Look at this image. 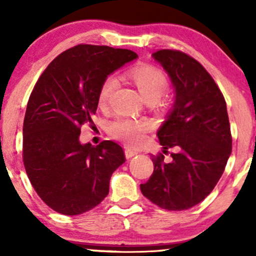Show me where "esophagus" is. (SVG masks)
<instances>
[{
	"label": "esophagus",
	"mask_w": 256,
	"mask_h": 256,
	"mask_svg": "<svg viewBox=\"0 0 256 256\" xmlns=\"http://www.w3.org/2000/svg\"><path fill=\"white\" fill-rule=\"evenodd\" d=\"M124 155L127 158H132L133 156L138 155V151L134 150V149H130V148H127V149L124 150Z\"/></svg>",
	"instance_id": "esophagus-1"
}]
</instances>
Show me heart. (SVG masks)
I'll return each mask as SVG.
<instances>
[{
    "label": "heart",
    "instance_id": "obj_1",
    "mask_svg": "<svg viewBox=\"0 0 256 256\" xmlns=\"http://www.w3.org/2000/svg\"><path fill=\"white\" fill-rule=\"evenodd\" d=\"M128 78L136 85L140 95L148 102L158 101L168 86V78L166 73L158 67L151 64L136 66L128 72ZM114 88L116 78L112 76H106L98 92V106L105 107L108 104ZM149 130V122L127 117L116 118L108 124V132L111 136L129 145L142 144Z\"/></svg>",
    "mask_w": 256,
    "mask_h": 256
}]
</instances>
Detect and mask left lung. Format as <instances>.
<instances>
[{"instance_id": "left-lung-1", "label": "left lung", "mask_w": 256, "mask_h": 256, "mask_svg": "<svg viewBox=\"0 0 256 256\" xmlns=\"http://www.w3.org/2000/svg\"><path fill=\"white\" fill-rule=\"evenodd\" d=\"M152 57L171 78L176 101L158 136L166 153L152 156L154 172L140 184L142 195L158 208L182 211L212 192L232 151L227 106L212 76L196 60L178 50H158Z\"/></svg>"}]
</instances>
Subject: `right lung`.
Masks as SVG:
<instances>
[{
    "instance_id": "right-lung-1",
    "label": "right lung",
    "mask_w": 256,
    "mask_h": 256,
    "mask_svg": "<svg viewBox=\"0 0 256 256\" xmlns=\"http://www.w3.org/2000/svg\"><path fill=\"white\" fill-rule=\"evenodd\" d=\"M136 57L126 48L82 44L58 54L38 79L24 117L23 162L35 192L52 210L80 215L108 194L124 152L111 140L80 144V128L94 124L104 79Z\"/></svg>"
}]
</instances>
